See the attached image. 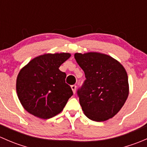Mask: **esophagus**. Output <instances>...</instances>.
I'll list each match as a JSON object with an SVG mask.
<instances>
[{
  "mask_svg": "<svg viewBox=\"0 0 147 147\" xmlns=\"http://www.w3.org/2000/svg\"><path fill=\"white\" fill-rule=\"evenodd\" d=\"M71 88H72V91H73V93H74V94H75V93H76L77 86L75 85V84H73V85L71 86Z\"/></svg>",
  "mask_w": 147,
  "mask_h": 147,
  "instance_id": "esophagus-1",
  "label": "esophagus"
}]
</instances>
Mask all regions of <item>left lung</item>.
<instances>
[{"mask_svg": "<svg viewBox=\"0 0 147 147\" xmlns=\"http://www.w3.org/2000/svg\"><path fill=\"white\" fill-rule=\"evenodd\" d=\"M86 80L78 90L80 104L90 119L103 121L119 112L129 95L128 76L122 65L99 53H75Z\"/></svg>", "mask_w": 147, "mask_h": 147, "instance_id": "1", "label": "left lung"}]
</instances>
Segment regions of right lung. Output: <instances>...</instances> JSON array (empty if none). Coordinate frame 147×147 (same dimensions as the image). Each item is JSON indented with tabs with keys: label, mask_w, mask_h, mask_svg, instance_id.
I'll return each mask as SVG.
<instances>
[{
	"label": "right lung",
	"mask_w": 147,
	"mask_h": 147,
	"mask_svg": "<svg viewBox=\"0 0 147 147\" xmlns=\"http://www.w3.org/2000/svg\"><path fill=\"white\" fill-rule=\"evenodd\" d=\"M70 56L65 53L42 55L20 69L16 91L20 103L30 114L47 119L64 109L73 92L65 83L66 74L59 67Z\"/></svg>",
	"instance_id": "obj_1"
}]
</instances>
